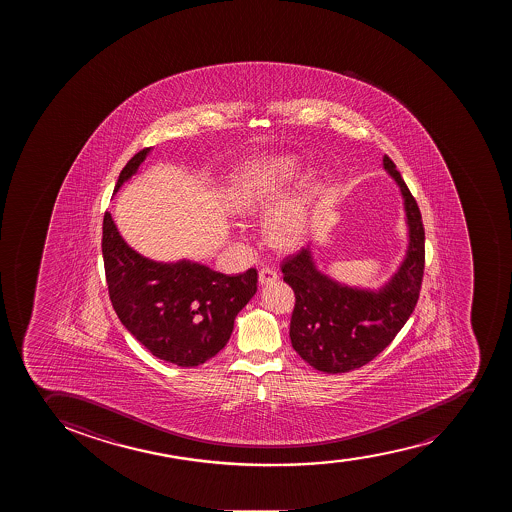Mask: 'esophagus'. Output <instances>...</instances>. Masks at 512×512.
<instances>
[{"instance_id":"1","label":"esophagus","mask_w":512,"mask_h":512,"mask_svg":"<svg viewBox=\"0 0 512 512\" xmlns=\"http://www.w3.org/2000/svg\"><path fill=\"white\" fill-rule=\"evenodd\" d=\"M277 279H279V274L274 269H269V267H265L259 272V282L262 285L272 284Z\"/></svg>"}]
</instances>
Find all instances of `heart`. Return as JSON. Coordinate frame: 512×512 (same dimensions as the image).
<instances>
[{
    "label": "heart",
    "mask_w": 512,
    "mask_h": 512,
    "mask_svg": "<svg viewBox=\"0 0 512 512\" xmlns=\"http://www.w3.org/2000/svg\"><path fill=\"white\" fill-rule=\"evenodd\" d=\"M299 158L292 155L260 158L238 173L228 193L232 212L248 217L272 207L299 172ZM315 180L305 175L294 193L282 198L265 218V237L279 248H292L304 240L309 228L310 203L314 198Z\"/></svg>",
    "instance_id": "b5f03b06"
}]
</instances>
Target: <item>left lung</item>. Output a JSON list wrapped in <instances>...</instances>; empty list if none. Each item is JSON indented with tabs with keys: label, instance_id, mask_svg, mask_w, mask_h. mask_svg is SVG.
I'll return each mask as SVG.
<instances>
[{
	"label": "left lung",
	"instance_id": "left-lung-1",
	"mask_svg": "<svg viewBox=\"0 0 512 512\" xmlns=\"http://www.w3.org/2000/svg\"><path fill=\"white\" fill-rule=\"evenodd\" d=\"M384 167L399 185L409 225V248L389 284L352 289L320 274L309 248L282 262L284 280L295 294L290 340L314 369L342 374L374 360L414 312L424 277L425 233L419 205L387 155Z\"/></svg>",
	"mask_w": 512,
	"mask_h": 512
}]
</instances>
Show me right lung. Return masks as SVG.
Listing matches in <instances>:
<instances>
[{
  "instance_id": "add662e5",
  "label": "right lung",
  "mask_w": 512,
  "mask_h": 512,
  "mask_svg": "<svg viewBox=\"0 0 512 512\" xmlns=\"http://www.w3.org/2000/svg\"><path fill=\"white\" fill-rule=\"evenodd\" d=\"M150 148L125 165L115 192ZM103 264L118 319L155 357L178 367L203 364L227 345L238 312L257 292V270L225 275L182 260L160 264L128 247L112 213L103 217Z\"/></svg>"
}]
</instances>
